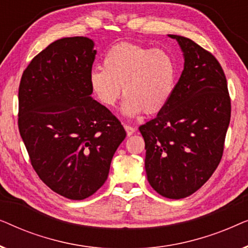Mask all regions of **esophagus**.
Returning <instances> with one entry per match:
<instances>
[{
	"instance_id": "obj_1",
	"label": "esophagus",
	"mask_w": 248,
	"mask_h": 248,
	"mask_svg": "<svg viewBox=\"0 0 248 248\" xmlns=\"http://www.w3.org/2000/svg\"><path fill=\"white\" fill-rule=\"evenodd\" d=\"M124 128H125V131H126L128 137L133 134L135 130H137V128H135L134 126H131V125H127V124H124Z\"/></svg>"
}]
</instances>
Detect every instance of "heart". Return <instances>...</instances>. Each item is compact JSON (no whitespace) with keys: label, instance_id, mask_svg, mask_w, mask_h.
I'll return each mask as SVG.
<instances>
[{"label":"heart","instance_id":"b5f03b06","mask_svg":"<svg viewBox=\"0 0 248 248\" xmlns=\"http://www.w3.org/2000/svg\"><path fill=\"white\" fill-rule=\"evenodd\" d=\"M176 66L167 52L139 44L122 42L105 54L103 69L89 74V86L96 99L107 108L125 94L122 110L126 116L155 114L162 110L174 93Z\"/></svg>","mask_w":248,"mask_h":248}]
</instances>
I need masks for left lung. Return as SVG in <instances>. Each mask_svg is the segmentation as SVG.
Segmentation results:
<instances>
[{
  "label": "left lung",
  "instance_id": "1",
  "mask_svg": "<svg viewBox=\"0 0 248 248\" xmlns=\"http://www.w3.org/2000/svg\"><path fill=\"white\" fill-rule=\"evenodd\" d=\"M169 37L184 53V70L164 109L139 130L149 183L178 200L198 191L220 164L232 104L218 60L189 38Z\"/></svg>",
  "mask_w": 248,
  "mask_h": 248
}]
</instances>
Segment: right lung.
<instances>
[{
  "instance_id": "right-lung-1",
  "label": "right lung",
  "mask_w": 248,
  "mask_h": 248,
  "mask_svg": "<svg viewBox=\"0 0 248 248\" xmlns=\"http://www.w3.org/2000/svg\"><path fill=\"white\" fill-rule=\"evenodd\" d=\"M94 56L87 37L59 39L33 57L19 86V132L32 168L70 200L89 198L104 185L126 137L116 116L91 98Z\"/></svg>"
}]
</instances>
